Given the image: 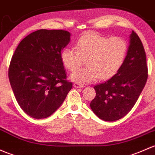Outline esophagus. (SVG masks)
Returning <instances> with one entry per match:
<instances>
[{
	"instance_id": "34e87169",
	"label": "esophagus",
	"mask_w": 155,
	"mask_h": 155,
	"mask_svg": "<svg viewBox=\"0 0 155 155\" xmlns=\"http://www.w3.org/2000/svg\"><path fill=\"white\" fill-rule=\"evenodd\" d=\"M73 87H76V88H82V87H84V85L79 84V83H74V84H73Z\"/></svg>"
}]
</instances>
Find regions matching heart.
Returning a JSON list of instances; mask_svg holds the SVG:
<instances>
[{"mask_svg": "<svg viewBox=\"0 0 155 155\" xmlns=\"http://www.w3.org/2000/svg\"><path fill=\"white\" fill-rule=\"evenodd\" d=\"M128 45L123 37L108 38L88 32L78 39L76 49L67 48L61 51L62 64L70 71L78 69L86 59L87 66L74 71L71 79L78 83H87L108 79L116 75L124 64Z\"/></svg>", "mask_w": 155, "mask_h": 155, "instance_id": "1", "label": "heart"}]
</instances>
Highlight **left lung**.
Instances as JSON below:
<instances>
[{"label":"left lung","instance_id":"obj_1","mask_svg":"<svg viewBox=\"0 0 155 155\" xmlns=\"http://www.w3.org/2000/svg\"><path fill=\"white\" fill-rule=\"evenodd\" d=\"M126 58L116 75L107 82L97 84L95 98L90 106L105 121H116L132 109L148 79L146 56L142 41L132 31Z\"/></svg>","mask_w":155,"mask_h":155}]
</instances>
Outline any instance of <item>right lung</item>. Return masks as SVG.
I'll use <instances>...</instances> for the list:
<instances>
[{
    "instance_id": "1",
    "label": "right lung",
    "mask_w": 155,
    "mask_h": 155,
    "mask_svg": "<svg viewBox=\"0 0 155 155\" xmlns=\"http://www.w3.org/2000/svg\"><path fill=\"white\" fill-rule=\"evenodd\" d=\"M70 36L66 30L41 29L23 39L13 54L9 82L18 105L31 117H50L72 88L61 59Z\"/></svg>"
}]
</instances>
